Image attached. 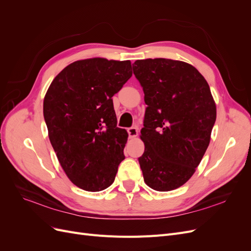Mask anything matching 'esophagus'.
<instances>
[{"instance_id": "34e87169", "label": "esophagus", "mask_w": 251, "mask_h": 251, "mask_svg": "<svg viewBox=\"0 0 251 251\" xmlns=\"http://www.w3.org/2000/svg\"><path fill=\"white\" fill-rule=\"evenodd\" d=\"M127 133H128V136H130V138L137 137V135H138V128L135 127V126L128 127V128H127Z\"/></svg>"}]
</instances>
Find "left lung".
I'll return each mask as SVG.
<instances>
[{"instance_id": "1", "label": "left lung", "mask_w": 251, "mask_h": 251, "mask_svg": "<svg viewBox=\"0 0 251 251\" xmlns=\"http://www.w3.org/2000/svg\"><path fill=\"white\" fill-rule=\"evenodd\" d=\"M133 71L148 105L138 158L147 185L176 189L191 179L210 141L217 108L208 83L196 68L168 58L138 59Z\"/></svg>"}]
</instances>
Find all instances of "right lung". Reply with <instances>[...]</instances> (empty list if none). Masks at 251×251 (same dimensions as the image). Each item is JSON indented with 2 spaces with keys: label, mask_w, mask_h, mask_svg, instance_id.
Instances as JSON below:
<instances>
[{
  "label": "right lung",
  "mask_w": 251,
  "mask_h": 251,
  "mask_svg": "<svg viewBox=\"0 0 251 251\" xmlns=\"http://www.w3.org/2000/svg\"><path fill=\"white\" fill-rule=\"evenodd\" d=\"M130 60L94 57L68 65L44 98L50 142L67 177L87 192L115 179L127 140L117 127L112 97L132 76Z\"/></svg>",
  "instance_id": "add662e5"
}]
</instances>
